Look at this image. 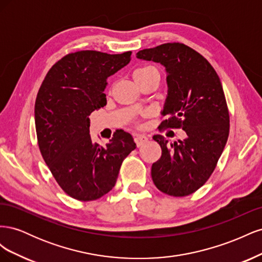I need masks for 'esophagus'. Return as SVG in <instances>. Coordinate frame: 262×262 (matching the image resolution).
Returning a JSON list of instances; mask_svg holds the SVG:
<instances>
[{
    "label": "esophagus",
    "instance_id": "esophagus-1",
    "mask_svg": "<svg viewBox=\"0 0 262 262\" xmlns=\"http://www.w3.org/2000/svg\"><path fill=\"white\" fill-rule=\"evenodd\" d=\"M147 137L143 136V134H138V136H136V138H134V142H136V144L138 147H140L141 145H143L144 143H146L147 142Z\"/></svg>",
    "mask_w": 262,
    "mask_h": 262
}]
</instances>
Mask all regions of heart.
Listing matches in <instances>:
<instances>
[{
  "instance_id": "1",
  "label": "heart",
  "mask_w": 262,
  "mask_h": 262,
  "mask_svg": "<svg viewBox=\"0 0 262 262\" xmlns=\"http://www.w3.org/2000/svg\"><path fill=\"white\" fill-rule=\"evenodd\" d=\"M150 76H156L160 78V72L158 70L152 66H145V67H141L138 68L136 71L133 72V78L136 82L143 81L145 78H148Z\"/></svg>"
}]
</instances>
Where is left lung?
I'll return each mask as SVG.
<instances>
[{
	"instance_id": "8db88e82",
	"label": "left lung",
	"mask_w": 262,
	"mask_h": 262,
	"mask_svg": "<svg viewBox=\"0 0 262 262\" xmlns=\"http://www.w3.org/2000/svg\"><path fill=\"white\" fill-rule=\"evenodd\" d=\"M137 58L161 63L167 77V97L160 129H182L187 138L167 144L153 139L162 156L152 165L157 189L173 196L191 194L202 187L215 168L229 133V115L220 77L200 53L179 42L143 49Z\"/></svg>"
}]
</instances>
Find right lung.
<instances>
[{
  "instance_id": "right-lung-1",
  "label": "right lung",
  "mask_w": 262,
  "mask_h": 262,
  "mask_svg": "<svg viewBox=\"0 0 262 262\" xmlns=\"http://www.w3.org/2000/svg\"><path fill=\"white\" fill-rule=\"evenodd\" d=\"M121 54L83 50L59 60L47 73L35 104L38 145L54 179L80 201L112 190L124 158L137 147L130 133L117 131L106 146L90 136V116L106 106L107 78L124 68Z\"/></svg>"
}]
</instances>
